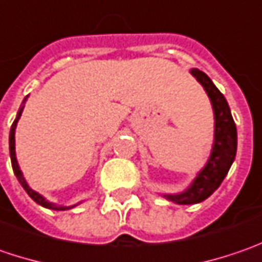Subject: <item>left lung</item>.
Here are the masks:
<instances>
[{"instance_id":"1","label":"left lung","mask_w":262,"mask_h":262,"mask_svg":"<svg viewBox=\"0 0 262 262\" xmlns=\"http://www.w3.org/2000/svg\"><path fill=\"white\" fill-rule=\"evenodd\" d=\"M190 73L196 77L204 89L207 91L214 110L215 129H214V145L211 151L210 160L207 165L199 171L193 183L183 193L179 195H164L165 198L182 204H198L207 199L212 192L222 185L223 179L229 173V168L233 163L237 148V132L234 124L229 104L223 94L211 82V79L198 69H192Z\"/></svg>"}]
</instances>
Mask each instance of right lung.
<instances>
[{"label":"right lung","mask_w":262,"mask_h":262,"mask_svg":"<svg viewBox=\"0 0 262 262\" xmlns=\"http://www.w3.org/2000/svg\"><path fill=\"white\" fill-rule=\"evenodd\" d=\"M25 101H26V98H25ZM25 101H23V102H25ZM21 111H23V107H21V108H20V111H18L17 117H16V120L13 121V124H11V130H10V157H11L13 171H14V174H16V177H17V180L20 182V185L23 186V189L28 192L29 196L33 199L36 204H39V205L45 207V208H50V210H55V211L69 210V208H72V207H61V205H55V204H52V202H50V201H47V199L43 198V196H40L39 193H36L35 190H32V189L29 188L28 183H26V180H25V177H23V174H21L20 168H18L17 158H16V148H14V145H16V141H14V132H16V126H17L18 119H20V116H21Z\"/></svg>","instance_id":"1"}]
</instances>
